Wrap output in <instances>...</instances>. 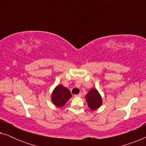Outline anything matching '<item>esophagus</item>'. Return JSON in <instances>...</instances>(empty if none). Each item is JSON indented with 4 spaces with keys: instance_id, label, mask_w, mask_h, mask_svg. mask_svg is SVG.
Returning <instances> with one entry per match:
<instances>
[{
    "instance_id": "obj_1",
    "label": "esophagus",
    "mask_w": 146,
    "mask_h": 146,
    "mask_svg": "<svg viewBox=\"0 0 146 146\" xmlns=\"http://www.w3.org/2000/svg\"><path fill=\"white\" fill-rule=\"evenodd\" d=\"M75 97H81L82 96V94H76L74 96Z\"/></svg>"
}]
</instances>
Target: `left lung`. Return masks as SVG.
Segmentation results:
<instances>
[{
    "mask_svg": "<svg viewBox=\"0 0 146 146\" xmlns=\"http://www.w3.org/2000/svg\"><path fill=\"white\" fill-rule=\"evenodd\" d=\"M86 100L88 106L92 110H95L100 107L102 104V99L98 91L95 88H92L86 95Z\"/></svg>",
    "mask_w": 146,
    "mask_h": 146,
    "instance_id": "1",
    "label": "left lung"
}]
</instances>
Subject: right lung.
Listing matches in <instances>:
<instances>
[{
    "instance_id": "1",
    "label": "right lung",
    "mask_w": 146,
    "mask_h": 146,
    "mask_svg": "<svg viewBox=\"0 0 146 146\" xmlns=\"http://www.w3.org/2000/svg\"><path fill=\"white\" fill-rule=\"evenodd\" d=\"M72 97L70 92L62 85H58L52 94V102L57 107L61 108L65 105Z\"/></svg>"
}]
</instances>
